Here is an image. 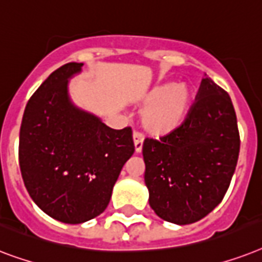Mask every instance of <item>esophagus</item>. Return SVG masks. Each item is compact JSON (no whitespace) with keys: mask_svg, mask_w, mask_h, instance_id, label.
Here are the masks:
<instances>
[{"mask_svg":"<svg viewBox=\"0 0 262 262\" xmlns=\"http://www.w3.org/2000/svg\"><path fill=\"white\" fill-rule=\"evenodd\" d=\"M134 146H135V151L141 152L143 147V135L141 133H134Z\"/></svg>","mask_w":262,"mask_h":262,"instance_id":"34e87169","label":"esophagus"}]
</instances>
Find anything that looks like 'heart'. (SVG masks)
I'll use <instances>...</instances> for the list:
<instances>
[{"label":"heart","mask_w":262,"mask_h":262,"mask_svg":"<svg viewBox=\"0 0 262 262\" xmlns=\"http://www.w3.org/2000/svg\"><path fill=\"white\" fill-rule=\"evenodd\" d=\"M142 125L154 137H165L179 128L189 112L192 91L185 83H162L141 96Z\"/></svg>","instance_id":"b5f03b06"}]
</instances>
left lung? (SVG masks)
<instances>
[{
    "instance_id": "obj_1",
    "label": "left lung",
    "mask_w": 262,
    "mask_h": 262,
    "mask_svg": "<svg viewBox=\"0 0 262 262\" xmlns=\"http://www.w3.org/2000/svg\"><path fill=\"white\" fill-rule=\"evenodd\" d=\"M239 143L231 98L206 75L183 124L160 141L143 142L144 183L154 212L176 225L210 214L229 189Z\"/></svg>"
}]
</instances>
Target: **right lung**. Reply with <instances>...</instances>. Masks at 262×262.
Returning a JSON list of instances; mask_svg holds the SVG:
<instances>
[{
    "label": "right lung",
    "mask_w": 262,
    "mask_h": 262,
    "mask_svg": "<svg viewBox=\"0 0 262 262\" xmlns=\"http://www.w3.org/2000/svg\"><path fill=\"white\" fill-rule=\"evenodd\" d=\"M82 66L63 64L37 88L25 106L18 143L29 196L48 216L70 225L104 212L135 150L129 127L110 128L72 101L69 79Z\"/></svg>",
    "instance_id": "obj_1"
}]
</instances>
